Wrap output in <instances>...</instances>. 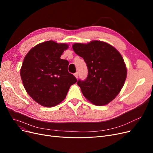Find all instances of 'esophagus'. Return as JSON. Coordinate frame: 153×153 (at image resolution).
I'll use <instances>...</instances> for the list:
<instances>
[{
    "label": "esophagus",
    "mask_w": 153,
    "mask_h": 153,
    "mask_svg": "<svg viewBox=\"0 0 153 153\" xmlns=\"http://www.w3.org/2000/svg\"><path fill=\"white\" fill-rule=\"evenodd\" d=\"M78 76H79V73H78V72H76V73H74V76H75L76 78H77V77H78Z\"/></svg>",
    "instance_id": "34e87169"
}]
</instances>
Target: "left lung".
Returning a JSON list of instances; mask_svg holds the SVG:
<instances>
[{
	"instance_id": "left-lung-1",
	"label": "left lung",
	"mask_w": 153,
	"mask_h": 153,
	"mask_svg": "<svg viewBox=\"0 0 153 153\" xmlns=\"http://www.w3.org/2000/svg\"><path fill=\"white\" fill-rule=\"evenodd\" d=\"M72 48L84 59L88 69L87 78L77 82L84 97L99 106L114 100L126 77V68L122 55L110 45L100 41L75 43Z\"/></svg>"
}]
</instances>
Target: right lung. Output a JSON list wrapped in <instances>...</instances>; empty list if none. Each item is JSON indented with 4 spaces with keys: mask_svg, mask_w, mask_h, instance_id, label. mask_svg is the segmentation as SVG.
Here are the masks:
<instances>
[{
    "mask_svg": "<svg viewBox=\"0 0 153 153\" xmlns=\"http://www.w3.org/2000/svg\"><path fill=\"white\" fill-rule=\"evenodd\" d=\"M68 48L53 41L37 45L27 54L20 69L23 86L41 105L51 107L66 98L71 85L77 82L68 72V61L60 58Z\"/></svg>",
    "mask_w": 153,
    "mask_h": 153,
    "instance_id": "add662e5",
    "label": "right lung"
}]
</instances>
